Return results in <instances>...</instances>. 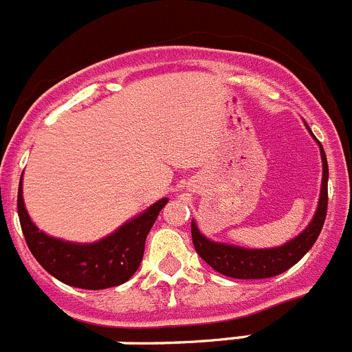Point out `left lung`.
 <instances>
[{
  "instance_id": "8db88e82",
  "label": "left lung",
  "mask_w": 352,
  "mask_h": 352,
  "mask_svg": "<svg viewBox=\"0 0 352 352\" xmlns=\"http://www.w3.org/2000/svg\"><path fill=\"white\" fill-rule=\"evenodd\" d=\"M311 131V128L307 126ZM313 135V131H311ZM314 137V135H313ZM316 139V137H314ZM318 142V140H316ZM320 144V142H318ZM321 151V163H323V179H321V192L320 201H318L316 213L309 226L288 243L276 248H241V246L226 245V243H215L203 236L199 232L196 222H191V234L192 245L199 257L206 262L212 269H215L221 274L236 278V280H262V278H272L292 265L297 264L320 236L323 229L324 219H327V206H328V163L327 154H324L323 146L320 144Z\"/></svg>"
}]
</instances>
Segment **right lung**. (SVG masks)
I'll return each mask as SVG.
<instances>
[{
  "instance_id": "obj_1",
  "label": "right lung",
  "mask_w": 352,
  "mask_h": 352,
  "mask_svg": "<svg viewBox=\"0 0 352 352\" xmlns=\"http://www.w3.org/2000/svg\"><path fill=\"white\" fill-rule=\"evenodd\" d=\"M166 203V198L160 199L107 238L81 245L52 238L36 228L22 198V177L17 196L22 232L36 261L58 281L85 290H104L130 280L142 262L147 234Z\"/></svg>"
}]
</instances>
